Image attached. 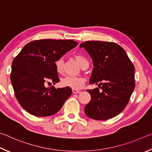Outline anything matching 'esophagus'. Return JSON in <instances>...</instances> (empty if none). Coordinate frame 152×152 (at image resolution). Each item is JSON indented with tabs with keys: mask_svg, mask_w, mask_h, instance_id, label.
Listing matches in <instances>:
<instances>
[{
	"mask_svg": "<svg viewBox=\"0 0 152 152\" xmlns=\"http://www.w3.org/2000/svg\"><path fill=\"white\" fill-rule=\"evenodd\" d=\"M72 91H73V94H79V93L81 92L80 90L76 89H72Z\"/></svg>",
	"mask_w": 152,
	"mask_h": 152,
	"instance_id": "1",
	"label": "esophagus"
}]
</instances>
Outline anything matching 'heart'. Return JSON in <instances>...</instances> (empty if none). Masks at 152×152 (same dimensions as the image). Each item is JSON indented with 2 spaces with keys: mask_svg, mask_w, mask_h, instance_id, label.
Here are the masks:
<instances>
[{
  "mask_svg": "<svg viewBox=\"0 0 152 152\" xmlns=\"http://www.w3.org/2000/svg\"><path fill=\"white\" fill-rule=\"evenodd\" d=\"M75 58L81 66L85 63L88 62L87 58L82 55H76ZM55 70L58 73H62L63 71V59L62 57L57 58L55 62ZM86 79L83 76H65L61 79V84L65 87H71L72 89H80L86 83Z\"/></svg>",
  "mask_w": 152,
  "mask_h": 152,
  "instance_id": "1",
  "label": "heart"
}]
</instances>
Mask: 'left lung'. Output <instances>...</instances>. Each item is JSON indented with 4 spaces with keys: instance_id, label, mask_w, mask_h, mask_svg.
<instances>
[{
    "instance_id": "8db88e82",
    "label": "left lung",
    "mask_w": 152,
    "mask_h": 152,
    "mask_svg": "<svg viewBox=\"0 0 152 152\" xmlns=\"http://www.w3.org/2000/svg\"><path fill=\"white\" fill-rule=\"evenodd\" d=\"M80 47H84L94 62L90 84L99 83V88L87 91L91 101L85 113L95 120L112 118L124 110L134 91L135 66L125 50L115 42L89 41ZM102 80L104 83H100Z\"/></svg>"
}]
</instances>
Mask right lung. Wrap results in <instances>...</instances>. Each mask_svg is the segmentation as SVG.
I'll list each match as a JSON object with an SVG mask.
<instances>
[{
	"mask_svg": "<svg viewBox=\"0 0 152 152\" xmlns=\"http://www.w3.org/2000/svg\"><path fill=\"white\" fill-rule=\"evenodd\" d=\"M78 42L72 40H35L25 45L12 61L10 81L22 107L33 115L46 117L59 111L71 96L69 87H45L58 83L55 62Z\"/></svg>",
	"mask_w": 152,
	"mask_h": 152,
	"instance_id": "add662e5",
	"label": "right lung"
}]
</instances>
